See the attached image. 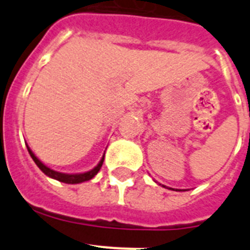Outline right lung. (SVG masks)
Wrapping results in <instances>:
<instances>
[{
	"instance_id": "add662e5",
	"label": "right lung",
	"mask_w": 250,
	"mask_h": 250,
	"mask_svg": "<svg viewBox=\"0 0 250 250\" xmlns=\"http://www.w3.org/2000/svg\"><path fill=\"white\" fill-rule=\"evenodd\" d=\"M27 150H28V152H30L31 158L34 159V161L36 163L37 167L41 169V171H42V173H45L46 175L50 176V178L56 179V180H59V182L66 183V184H79V183L87 182V180L92 179L95 175H96V174L99 173V170L101 169V167H103V163H104V156H103V159L100 160V163H99V164L96 165L94 169L90 170V171H86V173H81V174H63V173H59V171H55V170L47 167L45 164H42V163H41V161H40L36 156H35V154L31 151V149L28 146H27Z\"/></svg>"
}]
</instances>
